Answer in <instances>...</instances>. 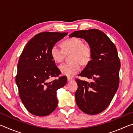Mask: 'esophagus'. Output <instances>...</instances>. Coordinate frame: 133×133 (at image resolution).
Returning <instances> with one entry per match:
<instances>
[{"label": "esophagus", "instance_id": "1", "mask_svg": "<svg viewBox=\"0 0 133 133\" xmlns=\"http://www.w3.org/2000/svg\"><path fill=\"white\" fill-rule=\"evenodd\" d=\"M72 80H73V78H71V77H67V81H68L69 82H71Z\"/></svg>", "mask_w": 133, "mask_h": 133}]
</instances>
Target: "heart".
<instances>
[{
  "instance_id": "heart-1",
  "label": "heart",
  "mask_w": 133,
  "mask_h": 133,
  "mask_svg": "<svg viewBox=\"0 0 133 133\" xmlns=\"http://www.w3.org/2000/svg\"><path fill=\"white\" fill-rule=\"evenodd\" d=\"M63 49L53 46L50 54L53 60L57 63L63 61L66 54L71 53L70 60L72 62L64 63L60 66V70L63 75L73 77L82 68V64L85 66L91 61L92 49L89 43L83 42L78 37H72L64 40L62 43Z\"/></svg>"
}]
</instances>
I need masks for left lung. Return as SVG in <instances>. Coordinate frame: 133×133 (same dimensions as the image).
I'll return each instance as SVG.
<instances>
[{
    "instance_id": "8db88e82",
    "label": "left lung",
    "mask_w": 133,
    "mask_h": 133,
    "mask_svg": "<svg viewBox=\"0 0 133 133\" xmlns=\"http://www.w3.org/2000/svg\"><path fill=\"white\" fill-rule=\"evenodd\" d=\"M69 36L83 38L92 49L91 61L78 75L92 82L76 78V103L85 113L98 114L107 109L118 88L120 61L116 47L104 33L96 29L75 31Z\"/></svg>"
}]
</instances>
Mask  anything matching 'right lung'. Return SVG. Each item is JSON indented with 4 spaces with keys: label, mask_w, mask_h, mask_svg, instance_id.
Returning <instances> with one entry per match:
<instances>
[{
    "label": "right lung",
    "mask_w": 133,
    "mask_h": 133,
    "mask_svg": "<svg viewBox=\"0 0 133 133\" xmlns=\"http://www.w3.org/2000/svg\"><path fill=\"white\" fill-rule=\"evenodd\" d=\"M67 33L44 31L29 40L20 56L16 83L27 110L37 116L51 114L57 105L56 91L64 86L67 77L61 75L50 50ZM58 78L51 82V77Z\"/></svg>",
    "instance_id": "right-lung-1"
}]
</instances>
